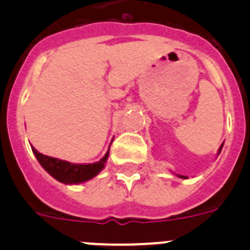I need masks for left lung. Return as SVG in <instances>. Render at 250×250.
Instances as JSON below:
<instances>
[{"instance_id": "1", "label": "left lung", "mask_w": 250, "mask_h": 250, "mask_svg": "<svg viewBox=\"0 0 250 250\" xmlns=\"http://www.w3.org/2000/svg\"><path fill=\"white\" fill-rule=\"evenodd\" d=\"M223 145H224V144H221V146H220V148H219V151H218V153H220V151H221V148H223ZM179 178H183V179H186V176H184V175H179Z\"/></svg>"}]
</instances>
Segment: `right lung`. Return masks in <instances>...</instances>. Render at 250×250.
<instances>
[{"instance_id": "obj_1", "label": "right lung", "mask_w": 250, "mask_h": 250, "mask_svg": "<svg viewBox=\"0 0 250 250\" xmlns=\"http://www.w3.org/2000/svg\"><path fill=\"white\" fill-rule=\"evenodd\" d=\"M32 152L36 156L40 165L46 169L50 175L58 181L66 185H76V184L84 183L89 179L94 178L103 170L105 167L107 157H109V150L105 153L104 157L95 163H89V165H75L67 161L59 160V158L49 157V156L42 155L35 147H32Z\"/></svg>"}]
</instances>
